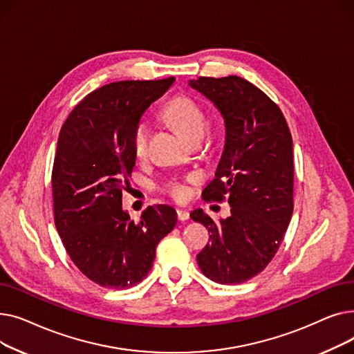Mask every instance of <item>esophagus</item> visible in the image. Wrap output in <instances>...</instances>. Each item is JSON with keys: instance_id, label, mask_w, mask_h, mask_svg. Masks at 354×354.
I'll use <instances>...</instances> for the list:
<instances>
[{"instance_id": "esophagus-1", "label": "esophagus", "mask_w": 354, "mask_h": 354, "mask_svg": "<svg viewBox=\"0 0 354 354\" xmlns=\"http://www.w3.org/2000/svg\"><path fill=\"white\" fill-rule=\"evenodd\" d=\"M178 219L179 221H188L189 219V211L188 209H178Z\"/></svg>"}]
</instances>
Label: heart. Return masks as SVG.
<instances>
[{
  "label": "heart",
  "instance_id": "obj_1",
  "mask_svg": "<svg viewBox=\"0 0 354 354\" xmlns=\"http://www.w3.org/2000/svg\"><path fill=\"white\" fill-rule=\"evenodd\" d=\"M162 115L191 142L201 139L203 133H205V111L202 110V107L194 99L188 96H176L167 102L162 110ZM149 138H151V127H149V124L145 120L138 122L133 127L132 133V149L133 155L138 159L146 156L149 147ZM189 180L191 179H188L187 182L174 179L166 185V191L176 201L187 199L191 194V189L188 187Z\"/></svg>",
  "mask_w": 354,
  "mask_h": 354
}]
</instances>
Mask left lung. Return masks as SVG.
<instances>
[{
  "label": "left lung",
  "mask_w": 354,
  "mask_h": 354,
  "mask_svg": "<svg viewBox=\"0 0 354 354\" xmlns=\"http://www.w3.org/2000/svg\"><path fill=\"white\" fill-rule=\"evenodd\" d=\"M189 86L209 99L225 123V145L205 201L231 205L227 219L202 209L191 218L211 243L196 261L209 280L241 284L261 272L280 248L292 215V138L283 111L264 91L238 76L199 77Z\"/></svg>",
  "instance_id": "left-lung-1"
}]
</instances>
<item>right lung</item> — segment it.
<instances>
[{"instance_id": "right-lung-1", "label": "right lung", "mask_w": 354, "mask_h": 354, "mask_svg": "<svg viewBox=\"0 0 354 354\" xmlns=\"http://www.w3.org/2000/svg\"><path fill=\"white\" fill-rule=\"evenodd\" d=\"M174 82L106 84L74 107L60 130L51 174L55 228L74 266L102 287L140 283L159 241L176 225L172 207H149L139 221L122 208L136 160L133 127Z\"/></svg>"}]
</instances>
